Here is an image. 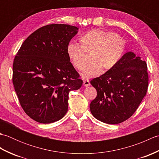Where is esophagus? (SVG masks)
<instances>
[{
	"mask_svg": "<svg viewBox=\"0 0 159 159\" xmlns=\"http://www.w3.org/2000/svg\"><path fill=\"white\" fill-rule=\"evenodd\" d=\"M90 85V82L89 80H83V85L85 87H87Z\"/></svg>",
	"mask_w": 159,
	"mask_h": 159,
	"instance_id": "obj_1",
	"label": "esophagus"
}]
</instances>
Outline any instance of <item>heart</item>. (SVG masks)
Instances as JSON below:
<instances>
[{"label": "heart", "mask_w": 159, "mask_h": 159, "mask_svg": "<svg viewBox=\"0 0 159 159\" xmlns=\"http://www.w3.org/2000/svg\"><path fill=\"white\" fill-rule=\"evenodd\" d=\"M80 46L70 43L66 52L71 63L76 70H82L87 62L84 55H89L91 62L81 74L84 79L96 76L112 69L123 55L125 42L120 35L101 29H92L79 39Z\"/></svg>", "instance_id": "1"}]
</instances>
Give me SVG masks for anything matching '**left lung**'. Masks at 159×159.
<instances>
[{
  "mask_svg": "<svg viewBox=\"0 0 159 159\" xmlns=\"http://www.w3.org/2000/svg\"><path fill=\"white\" fill-rule=\"evenodd\" d=\"M90 83L97 91L90 104L93 116L109 124L123 122L133 116L146 96L147 64L134 52H128L116 66Z\"/></svg>",
  "mask_w": 159,
  "mask_h": 159,
  "instance_id": "8db88e82",
  "label": "left lung"
}]
</instances>
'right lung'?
I'll return each instance as SVG.
<instances>
[{"mask_svg": "<svg viewBox=\"0 0 159 159\" xmlns=\"http://www.w3.org/2000/svg\"><path fill=\"white\" fill-rule=\"evenodd\" d=\"M78 30L64 24L43 26L25 39L15 57V92L25 112L38 122L62 119L68 109L69 92L83 85L66 52Z\"/></svg>", "mask_w": 159, "mask_h": 159, "instance_id": "add662e5", "label": "right lung"}]
</instances>
